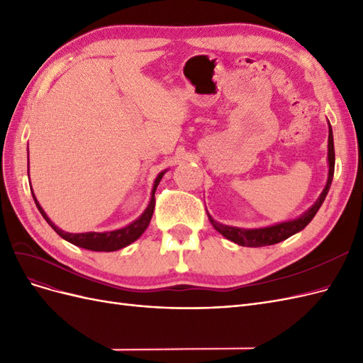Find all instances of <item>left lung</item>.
<instances>
[{
  "label": "left lung",
  "instance_id": "obj_1",
  "mask_svg": "<svg viewBox=\"0 0 363 363\" xmlns=\"http://www.w3.org/2000/svg\"><path fill=\"white\" fill-rule=\"evenodd\" d=\"M333 172H335V145H333V131H332L330 123H328V180H327V184H325V188H324L320 199H318V201L304 215L294 219V221H286L281 224H276V225L265 227V228H255V230L223 225V224L216 223L215 219L207 213L208 219H211V223L215 227L216 232H219L224 238L232 240V242H235L238 245L267 247V245L279 244V242H281V240L288 239L289 236L301 232V230L312 221L316 212L320 211L321 204L324 203L325 196L328 194V189H330V184L333 180Z\"/></svg>",
  "mask_w": 363,
  "mask_h": 363
}]
</instances>
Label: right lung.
<instances>
[{
  "instance_id": "add662e5",
  "label": "right lung",
  "mask_w": 363,
  "mask_h": 363,
  "mask_svg": "<svg viewBox=\"0 0 363 363\" xmlns=\"http://www.w3.org/2000/svg\"><path fill=\"white\" fill-rule=\"evenodd\" d=\"M163 172H160L157 175V179L155 182V186H152V192H151V200L148 207L145 208V212L142 213L135 223H131L130 225L124 227V228H119V230H113V232H104V233H96V232H89V233H67L63 232V230L57 228L51 223V219L47 216V213L42 211V207L39 206L38 200L35 194H33V199H35V203L39 208V212L42 213V216L45 218V221L51 225V228L56 232L60 238H63L65 240H68V242L77 245V247H82L86 250H91V251H116L124 248L127 245H130L131 242H135V240L145 232L150 221H151V216L152 212H155V206H156V199H155V192L157 189V184L160 183L162 177H163Z\"/></svg>"
}]
</instances>
